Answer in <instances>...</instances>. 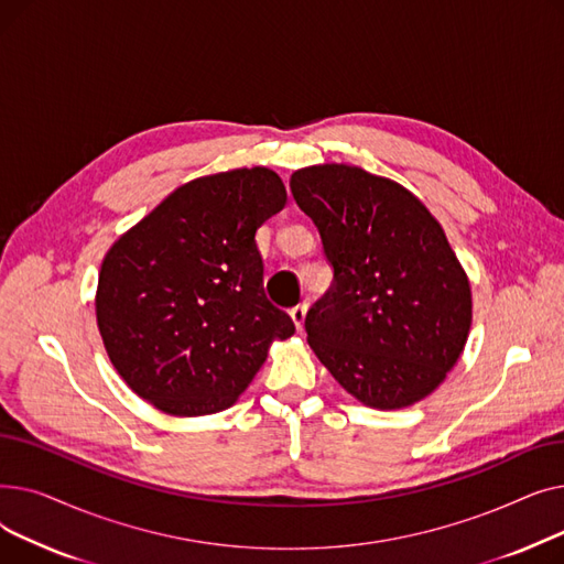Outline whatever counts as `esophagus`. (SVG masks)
Masks as SVG:
<instances>
[{
    "label": "esophagus",
    "instance_id": "1",
    "mask_svg": "<svg viewBox=\"0 0 564 564\" xmlns=\"http://www.w3.org/2000/svg\"><path fill=\"white\" fill-rule=\"evenodd\" d=\"M306 311H308V306H306V304H297V306H294V308L290 311V317H292V322H294V327H297L300 332H302V327H304Z\"/></svg>",
    "mask_w": 564,
    "mask_h": 564
}]
</instances>
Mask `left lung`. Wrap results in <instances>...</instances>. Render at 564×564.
<instances>
[{
	"label": "left lung",
	"mask_w": 564,
	"mask_h": 564,
	"mask_svg": "<svg viewBox=\"0 0 564 564\" xmlns=\"http://www.w3.org/2000/svg\"><path fill=\"white\" fill-rule=\"evenodd\" d=\"M290 189L334 267L306 315L317 359L368 406L423 400L470 329V285L441 224L409 189L359 166H306Z\"/></svg>",
	"instance_id": "1"
}]
</instances>
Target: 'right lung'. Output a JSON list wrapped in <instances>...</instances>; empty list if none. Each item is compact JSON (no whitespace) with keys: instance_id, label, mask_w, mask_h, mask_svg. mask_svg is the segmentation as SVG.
Segmentation results:
<instances>
[{"instance_id":"obj_1","label":"right lung","mask_w":564,"mask_h":564,"mask_svg":"<svg viewBox=\"0 0 564 564\" xmlns=\"http://www.w3.org/2000/svg\"><path fill=\"white\" fill-rule=\"evenodd\" d=\"M288 200L281 177L235 169L177 187L102 260L98 329L128 387L171 416L228 409L294 334L267 300L256 230Z\"/></svg>"}]
</instances>
